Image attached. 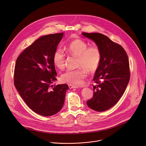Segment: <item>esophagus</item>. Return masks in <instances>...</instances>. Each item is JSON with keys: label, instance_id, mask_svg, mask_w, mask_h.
I'll list each match as a JSON object with an SVG mask.
<instances>
[{"label": "esophagus", "instance_id": "esophagus-1", "mask_svg": "<svg viewBox=\"0 0 146 146\" xmlns=\"http://www.w3.org/2000/svg\"><path fill=\"white\" fill-rule=\"evenodd\" d=\"M69 88H78L79 87L77 86H76V85H72V84H69L68 85Z\"/></svg>", "mask_w": 146, "mask_h": 146}]
</instances>
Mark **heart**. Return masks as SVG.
Wrapping results in <instances>:
<instances>
[{
	"instance_id": "1",
	"label": "heart",
	"mask_w": 146,
	"mask_h": 146,
	"mask_svg": "<svg viewBox=\"0 0 146 146\" xmlns=\"http://www.w3.org/2000/svg\"><path fill=\"white\" fill-rule=\"evenodd\" d=\"M70 54L77 56V66L76 70H68L63 73L60 81L70 84H81L87 75V71L95 72L100 65L101 54L99 48L95 45L88 47L87 43L80 38L72 41L65 48ZM52 62L59 69L65 67V55L63 50L57 49L54 52Z\"/></svg>"
}]
</instances>
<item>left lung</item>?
Listing matches in <instances>:
<instances>
[{
    "label": "left lung",
    "instance_id": "obj_1",
    "mask_svg": "<svg viewBox=\"0 0 146 146\" xmlns=\"http://www.w3.org/2000/svg\"><path fill=\"white\" fill-rule=\"evenodd\" d=\"M93 40L99 48L101 58L96 70L93 97L88 106L96 111H106L113 106L124 94L130 79L129 63L123 48L100 33H82Z\"/></svg>",
    "mask_w": 146,
    "mask_h": 146
}]
</instances>
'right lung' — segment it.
Instances as JSON below:
<instances>
[{"mask_svg": "<svg viewBox=\"0 0 146 146\" xmlns=\"http://www.w3.org/2000/svg\"><path fill=\"white\" fill-rule=\"evenodd\" d=\"M63 35L59 33L41 36L17 59L15 86L27 106L41 116L58 113L69 89L66 84H51L57 76L52 56Z\"/></svg>", "mask_w": 146, "mask_h": 146, "instance_id": "right-lung-1", "label": "right lung"}]
</instances>
